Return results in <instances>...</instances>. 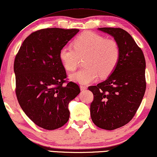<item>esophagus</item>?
Masks as SVG:
<instances>
[{
  "label": "esophagus",
  "instance_id": "1",
  "mask_svg": "<svg viewBox=\"0 0 157 157\" xmlns=\"http://www.w3.org/2000/svg\"><path fill=\"white\" fill-rule=\"evenodd\" d=\"M80 88H81V90H86L87 89V87L86 86H80Z\"/></svg>",
  "mask_w": 157,
  "mask_h": 157
}]
</instances>
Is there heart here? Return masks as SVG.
Returning <instances> with one entry per match:
<instances>
[{
	"instance_id": "obj_1",
	"label": "heart",
	"mask_w": 157,
	"mask_h": 157,
	"mask_svg": "<svg viewBox=\"0 0 157 157\" xmlns=\"http://www.w3.org/2000/svg\"><path fill=\"white\" fill-rule=\"evenodd\" d=\"M71 46H64L59 57L62 66L67 71H74L81 58L85 69L70 75L71 81L80 84H88L97 80L99 76L106 78L112 73L119 63L120 48L117 40L105 38L95 33H82Z\"/></svg>"
}]
</instances>
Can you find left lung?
Masks as SVG:
<instances>
[{"instance_id": "left-lung-1", "label": "left lung", "mask_w": 157, "mask_h": 157, "mask_svg": "<svg viewBox=\"0 0 157 157\" xmlns=\"http://www.w3.org/2000/svg\"><path fill=\"white\" fill-rule=\"evenodd\" d=\"M98 30L114 37L119 43L120 58L114 71L105 81L92 86L90 116L98 127L114 130L127 124L140 105L146 89L145 59L131 35L121 28Z\"/></svg>"}]
</instances>
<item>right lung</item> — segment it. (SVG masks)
<instances>
[{
	"mask_svg": "<svg viewBox=\"0 0 157 157\" xmlns=\"http://www.w3.org/2000/svg\"><path fill=\"white\" fill-rule=\"evenodd\" d=\"M79 29H43L24 40L14 62L16 95L26 115L40 128L55 130L69 118L68 105L80 93L59 59L62 48Z\"/></svg>",
	"mask_w": 157,
	"mask_h": 157,
	"instance_id": "obj_1",
	"label": "right lung"
}]
</instances>
